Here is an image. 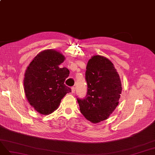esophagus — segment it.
<instances>
[{
    "instance_id": "esophagus-1",
    "label": "esophagus",
    "mask_w": 155,
    "mask_h": 155,
    "mask_svg": "<svg viewBox=\"0 0 155 155\" xmlns=\"http://www.w3.org/2000/svg\"><path fill=\"white\" fill-rule=\"evenodd\" d=\"M74 91H75V87H71V93H74Z\"/></svg>"
}]
</instances>
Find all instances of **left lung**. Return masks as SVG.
<instances>
[{
  "label": "left lung",
  "instance_id": "left-lung-1",
  "mask_svg": "<svg viewBox=\"0 0 155 155\" xmlns=\"http://www.w3.org/2000/svg\"><path fill=\"white\" fill-rule=\"evenodd\" d=\"M86 81L87 91L84 98H77L81 113L88 120L98 123L107 119L119 103L122 84L113 63L95 55L89 60Z\"/></svg>",
  "mask_w": 155,
  "mask_h": 155
}]
</instances>
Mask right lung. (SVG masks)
Instances as JSON below:
<instances>
[{"mask_svg":"<svg viewBox=\"0 0 155 155\" xmlns=\"http://www.w3.org/2000/svg\"><path fill=\"white\" fill-rule=\"evenodd\" d=\"M64 55L54 49L41 53L29 64L24 74V88L29 103L39 113L51 114L58 107L70 87L64 84L69 71L59 65Z\"/></svg>","mask_w":155,"mask_h":155,"instance_id":"obj_1","label":"right lung"}]
</instances>
